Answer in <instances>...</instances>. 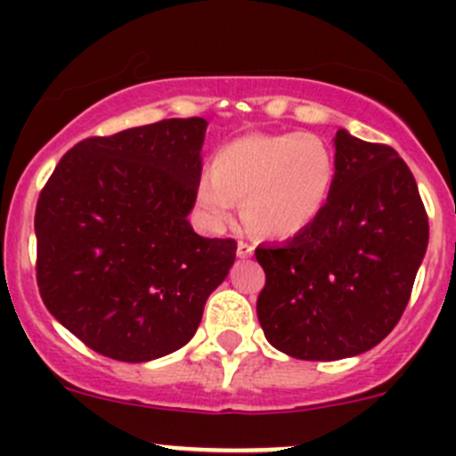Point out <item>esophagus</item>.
<instances>
[{
    "label": "esophagus",
    "mask_w": 456,
    "mask_h": 456,
    "mask_svg": "<svg viewBox=\"0 0 456 456\" xmlns=\"http://www.w3.org/2000/svg\"><path fill=\"white\" fill-rule=\"evenodd\" d=\"M238 257H251L254 256V247L249 245V242H245V240H240L238 242Z\"/></svg>",
    "instance_id": "34e87169"
}]
</instances>
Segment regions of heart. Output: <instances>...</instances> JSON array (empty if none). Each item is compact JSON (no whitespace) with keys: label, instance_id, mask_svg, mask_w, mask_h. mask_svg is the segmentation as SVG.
<instances>
[{"label":"heart","instance_id":"heart-1","mask_svg":"<svg viewBox=\"0 0 456 456\" xmlns=\"http://www.w3.org/2000/svg\"><path fill=\"white\" fill-rule=\"evenodd\" d=\"M338 160L315 134H245L218 147L211 174L196 181V205L214 227L229 223L242 200L247 220L265 236L293 238L320 220L333 199Z\"/></svg>","mask_w":456,"mask_h":456}]
</instances>
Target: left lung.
Wrapping results in <instances>:
<instances>
[{"instance_id": "obj_1", "label": "left lung", "mask_w": 456, "mask_h": 456, "mask_svg": "<svg viewBox=\"0 0 456 456\" xmlns=\"http://www.w3.org/2000/svg\"><path fill=\"white\" fill-rule=\"evenodd\" d=\"M338 183L317 223L260 245L257 320L271 346L335 362L370 351L402 317L428 249V216L408 165L388 145L338 130Z\"/></svg>"}]
</instances>
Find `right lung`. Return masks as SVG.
Masks as SVG:
<instances>
[{
  "label": "right lung",
  "instance_id": "right-lung-1",
  "mask_svg": "<svg viewBox=\"0 0 456 456\" xmlns=\"http://www.w3.org/2000/svg\"><path fill=\"white\" fill-rule=\"evenodd\" d=\"M205 132L191 117L86 139L41 191V300L101 355L139 364L185 346L236 260V242L187 220Z\"/></svg>",
  "mask_w": 456,
  "mask_h": 456
}]
</instances>
